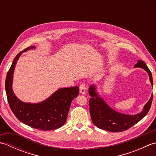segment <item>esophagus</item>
Here are the masks:
<instances>
[{"instance_id": "1", "label": "esophagus", "mask_w": 156, "mask_h": 156, "mask_svg": "<svg viewBox=\"0 0 156 156\" xmlns=\"http://www.w3.org/2000/svg\"><path fill=\"white\" fill-rule=\"evenodd\" d=\"M86 89H87V87L84 83H82L80 86V92L82 94H84L86 93Z\"/></svg>"}]
</instances>
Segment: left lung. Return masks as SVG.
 Instances as JSON below:
<instances>
[{"label":"left lung","mask_w":156,"mask_h":156,"mask_svg":"<svg viewBox=\"0 0 156 156\" xmlns=\"http://www.w3.org/2000/svg\"><path fill=\"white\" fill-rule=\"evenodd\" d=\"M134 68H141L146 71L149 75L151 84L153 87L152 74L145 62L138 60ZM97 88V86L93 84L88 89L89 94L91 97L89 100L90 113L93 123L98 128L110 132H121L127 130L141 121L147 114L151 107L153 94L140 113L136 115L121 113L109 107L104 99L99 95Z\"/></svg>","instance_id":"left-lung-1"}]
</instances>
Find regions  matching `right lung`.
Segmentation results:
<instances>
[{
    "label": "right lung",
    "mask_w": 156,
    "mask_h": 156,
    "mask_svg": "<svg viewBox=\"0 0 156 156\" xmlns=\"http://www.w3.org/2000/svg\"><path fill=\"white\" fill-rule=\"evenodd\" d=\"M35 48V46L27 48L19 52L13 59L5 80L6 97L11 111L23 123L40 130H54L66 122L71 102L79 94V87L59 88L47 99L37 103L24 102L19 100L12 90L15 66L23 52Z\"/></svg>",
    "instance_id": "right-lung-1"
}]
</instances>
